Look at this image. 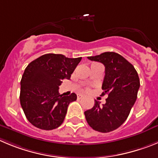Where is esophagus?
I'll return each instance as SVG.
<instances>
[{
	"label": "esophagus",
	"instance_id": "1",
	"mask_svg": "<svg viewBox=\"0 0 158 158\" xmlns=\"http://www.w3.org/2000/svg\"><path fill=\"white\" fill-rule=\"evenodd\" d=\"M84 98V95H77V99H81Z\"/></svg>",
	"mask_w": 158,
	"mask_h": 158
}]
</instances>
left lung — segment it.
Masks as SVG:
<instances>
[{"label": "left lung", "instance_id": "8db88e82", "mask_svg": "<svg viewBox=\"0 0 158 158\" xmlns=\"http://www.w3.org/2000/svg\"><path fill=\"white\" fill-rule=\"evenodd\" d=\"M88 59L105 66L102 95L106 94L108 97L102 106L95 100L93 107L85 112V118L95 131L110 132L126 121L135 104L140 86L138 73L128 60L113 52Z\"/></svg>", "mask_w": 158, "mask_h": 158}]
</instances>
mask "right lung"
<instances>
[{"mask_svg": "<svg viewBox=\"0 0 158 158\" xmlns=\"http://www.w3.org/2000/svg\"><path fill=\"white\" fill-rule=\"evenodd\" d=\"M81 60V57L67 58L49 53L27 66L20 82L19 99L23 112L34 126L52 130L61 125L68 106L77 100V95H60L59 86L63 80L70 79Z\"/></svg>", "mask_w": 158, "mask_h": 158, "instance_id": "1", "label": "right lung"}]
</instances>
